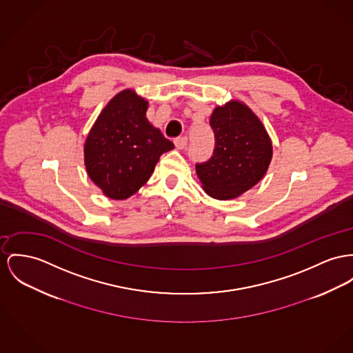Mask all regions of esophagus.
Wrapping results in <instances>:
<instances>
[{
  "instance_id": "obj_1",
  "label": "esophagus",
  "mask_w": 353,
  "mask_h": 353,
  "mask_svg": "<svg viewBox=\"0 0 353 353\" xmlns=\"http://www.w3.org/2000/svg\"><path fill=\"white\" fill-rule=\"evenodd\" d=\"M174 144H175V147H176L178 150H183V148L188 147V138H186V137H179V138H176V139L174 141Z\"/></svg>"
}]
</instances>
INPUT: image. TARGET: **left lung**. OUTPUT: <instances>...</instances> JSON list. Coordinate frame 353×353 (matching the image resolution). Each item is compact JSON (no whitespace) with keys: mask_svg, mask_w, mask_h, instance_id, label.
<instances>
[{"mask_svg":"<svg viewBox=\"0 0 353 353\" xmlns=\"http://www.w3.org/2000/svg\"><path fill=\"white\" fill-rule=\"evenodd\" d=\"M215 147L208 162L195 170L203 190L215 199L239 196L257 185L270 165L272 141L254 112L233 100L210 117Z\"/></svg>","mask_w":353,"mask_h":353,"instance_id":"8db88e82","label":"left lung"}]
</instances>
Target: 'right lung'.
Listing matches in <instances>:
<instances>
[{
    "mask_svg": "<svg viewBox=\"0 0 353 353\" xmlns=\"http://www.w3.org/2000/svg\"><path fill=\"white\" fill-rule=\"evenodd\" d=\"M148 103L132 90L104 107L84 144L87 172L104 195L125 199L150 179L162 154L174 144L147 118Z\"/></svg>",
    "mask_w": 353,
    "mask_h": 353,
    "instance_id": "1",
    "label": "right lung"
}]
</instances>
